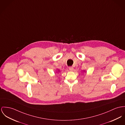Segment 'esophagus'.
<instances>
[{"label": "esophagus", "mask_w": 125, "mask_h": 125, "mask_svg": "<svg viewBox=\"0 0 125 125\" xmlns=\"http://www.w3.org/2000/svg\"><path fill=\"white\" fill-rule=\"evenodd\" d=\"M69 69L70 71H73L74 70V68L72 67H69Z\"/></svg>", "instance_id": "obj_1"}]
</instances>
